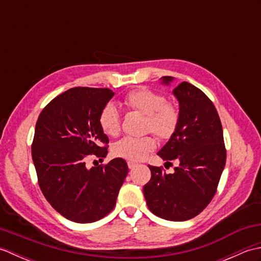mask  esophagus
Returning a JSON list of instances; mask_svg holds the SVG:
<instances>
[{
    "mask_svg": "<svg viewBox=\"0 0 261 261\" xmlns=\"http://www.w3.org/2000/svg\"><path fill=\"white\" fill-rule=\"evenodd\" d=\"M137 165L138 164L135 162H127V167H129V169H134Z\"/></svg>",
    "mask_w": 261,
    "mask_h": 261,
    "instance_id": "esophagus-1",
    "label": "esophagus"
}]
</instances>
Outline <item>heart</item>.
Returning a JSON list of instances; mask_svg holds the SVG:
<instances>
[{"mask_svg":"<svg viewBox=\"0 0 261 261\" xmlns=\"http://www.w3.org/2000/svg\"><path fill=\"white\" fill-rule=\"evenodd\" d=\"M122 103L127 110L147 115L146 130L152 132L159 139L168 140L175 135L179 124V111L173 103L167 102L163 94L149 88H138L127 93ZM98 123L107 136L116 137L120 134L121 113L115 104L104 105L98 115ZM154 148L156 141L150 136L125 137L114 143L112 151L121 158L141 160Z\"/></svg>","mask_w":261,"mask_h":261,"instance_id":"obj_1","label":"heart"}]
</instances>
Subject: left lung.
<instances>
[{"label":"left lung","mask_w":261,"mask_h":261,"mask_svg":"<svg viewBox=\"0 0 261 261\" xmlns=\"http://www.w3.org/2000/svg\"><path fill=\"white\" fill-rule=\"evenodd\" d=\"M173 77L164 76L168 85ZM179 102V124L158 152L166 164L176 160L175 173L149 166L151 178L143 186L149 210L159 218L186 221L198 215L212 201L225 166L223 130L212 101L190 83L173 90Z\"/></svg>","instance_id":"left-lung-1"}]
</instances>
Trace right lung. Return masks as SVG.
<instances>
[{"label":"right lung","instance_id":"obj_1","mask_svg":"<svg viewBox=\"0 0 261 261\" xmlns=\"http://www.w3.org/2000/svg\"><path fill=\"white\" fill-rule=\"evenodd\" d=\"M113 95L110 88H70L46 105L36 123L31 153L39 186L58 213L77 223L108 215L129 171L122 158L85 165L92 154L107 156L109 138L98 115Z\"/></svg>","mask_w":261,"mask_h":261}]
</instances>
